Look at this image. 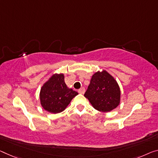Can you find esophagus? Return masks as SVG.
Listing matches in <instances>:
<instances>
[{"mask_svg":"<svg viewBox=\"0 0 158 158\" xmlns=\"http://www.w3.org/2000/svg\"><path fill=\"white\" fill-rule=\"evenodd\" d=\"M85 92V89L84 87H82V88L78 89V93L80 94H84Z\"/></svg>","mask_w":158,"mask_h":158,"instance_id":"esophagus-1","label":"esophagus"}]
</instances>
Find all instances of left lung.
<instances>
[{
    "label": "left lung",
    "instance_id": "obj_1",
    "mask_svg": "<svg viewBox=\"0 0 158 158\" xmlns=\"http://www.w3.org/2000/svg\"><path fill=\"white\" fill-rule=\"evenodd\" d=\"M84 96L88 99L95 110L108 112L119 104L121 91L116 80L103 70L92 76Z\"/></svg>",
    "mask_w": 158,
    "mask_h": 158
}]
</instances>
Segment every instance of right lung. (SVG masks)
I'll use <instances>...</instances> for the list:
<instances>
[{
	"instance_id": "add662e5",
	"label": "right lung",
	"mask_w": 158,
	"mask_h": 158,
	"mask_svg": "<svg viewBox=\"0 0 158 158\" xmlns=\"http://www.w3.org/2000/svg\"><path fill=\"white\" fill-rule=\"evenodd\" d=\"M77 94V92L65 85L64 74L56 73L41 88L40 102L46 111L57 114L64 111Z\"/></svg>"
}]
</instances>
